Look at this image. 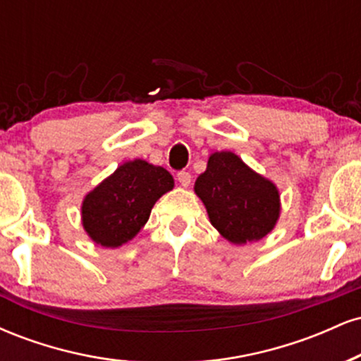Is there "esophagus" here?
Returning a JSON list of instances; mask_svg holds the SVG:
<instances>
[{
    "label": "esophagus",
    "mask_w": 361,
    "mask_h": 361,
    "mask_svg": "<svg viewBox=\"0 0 361 361\" xmlns=\"http://www.w3.org/2000/svg\"><path fill=\"white\" fill-rule=\"evenodd\" d=\"M176 180L180 181L181 186H188L190 183H192V175H190L188 171H180L176 175Z\"/></svg>",
    "instance_id": "obj_1"
}]
</instances>
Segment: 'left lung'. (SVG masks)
Returning <instances> with one entry per match:
<instances>
[{
  "instance_id": "obj_1",
  "label": "left lung",
  "mask_w": 361,
  "mask_h": 361,
  "mask_svg": "<svg viewBox=\"0 0 361 361\" xmlns=\"http://www.w3.org/2000/svg\"><path fill=\"white\" fill-rule=\"evenodd\" d=\"M215 229L227 241H259L275 227L280 215L276 186L259 176L229 151L214 152L205 173L195 181Z\"/></svg>"
}]
</instances>
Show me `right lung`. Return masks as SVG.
Returning <instances> with one entry per match:
<instances>
[{
    "label": "right lung",
    "instance_id": "obj_1",
    "mask_svg": "<svg viewBox=\"0 0 361 361\" xmlns=\"http://www.w3.org/2000/svg\"><path fill=\"white\" fill-rule=\"evenodd\" d=\"M173 186L164 168L142 159L123 163L86 195L81 207L85 231L102 246H122L142 229L152 207Z\"/></svg>",
    "mask_w": 361,
    "mask_h": 361
}]
</instances>
